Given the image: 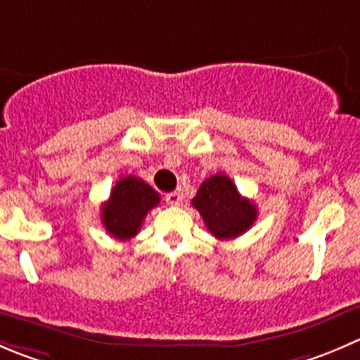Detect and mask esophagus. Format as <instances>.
<instances>
[{"instance_id": "1", "label": "esophagus", "mask_w": 360, "mask_h": 360, "mask_svg": "<svg viewBox=\"0 0 360 360\" xmlns=\"http://www.w3.org/2000/svg\"><path fill=\"white\" fill-rule=\"evenodd\" d=\"M167 202H169L170 205H179L181 200H183V193H181L179 190L176 191H170V193H167Z\"/></svg>"}]
</instances>
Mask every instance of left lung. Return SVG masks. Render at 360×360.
I'll return each mask as SVG.
<instances>
[{"instance_id":"8db88e82","label":"left lung","mask_w":360,"mask_h":360,"mask_svg":"<svg viewBox=\"0 0 360 360\" xmlns=\"http://www.w3.org/2000/svg\"><path fill=\"white\" fill-rule=\"evenodd\" d=\"M205 226L216 239H233L246 232L257 219V205L237 191L225 174L207 177L191 200Z\"/></svg>"}]
</instances>
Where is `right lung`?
<instances>
[{
  "mask_svg": "<svg viewBox=\"0 0 360 360\" xmlns=\"http://www.w3.org/2000/svg\"><path fill=\"white\" fill-rule=\"evenodd\" d=\"M160 204V193L135 176L121 177L102 204V223L107 232L120 240L137 236L146 214Z\"/></svg>",
  "mask_w": 360,
  "mask_h": 360,
  "instance_id": "right-lung-1",
  "label": "right lung"
}]
</instances>
